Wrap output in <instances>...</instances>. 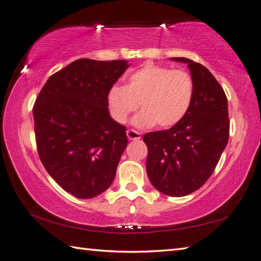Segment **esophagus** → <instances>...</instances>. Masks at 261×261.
<instances>
[{"label":"esophagus","mask_w":261,"mask_h":261,"mask_svg":"<svg viewBox=\"0 0 261 261\" xmlns=\"http://www.w3.org/2000/svg\"><path fill=\"white\" fill-rule=\"evenodd\" d=\"M126 136H127V138H129L130 140H139L140 137H141L138 131L132 130V129H129V130L126 131Z\"/></svg>","instance_id":"34e87169"}]
</instances>
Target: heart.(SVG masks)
Here are the masks:
<instances>
[{"label": "heart", "mask_w": 261, "mask_h": 261, "mask_svg": "<svg viewBox=\"0 0 261 261\" xmlns=\"http://www.w3.org/2000/svg\"><path fill=\"white\" fill-rule=\"evenodd\" d=\"M194 82L185 70L145 64L131 73L124 87L114 86L108 106L114 120L124 124L138 107L134 124L140 129H168L183 120L191 107Z\"/></svg>", "instance_id": "1"}]
</instances>
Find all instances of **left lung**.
Wrapping results in <instances>:
<instances>
[{"mask_svg": "<svg viewBox=\"0 0 261 261\" xmlns=\"http://www.w3.org/2000/svg\"><path fill=\"white\" fill-rule=\"evenodd\" d=\"M194 82V96L189 112L168 130L148 132L146 170L158 191L183 197L204 185L213 174L229 139L230 121L223 88L210 70L185 57Z\"/></svg>", "mask_w": 261, "mask_h": 261, "instance_id": "left-lung-1", "label": "left lung"}]
</instances>
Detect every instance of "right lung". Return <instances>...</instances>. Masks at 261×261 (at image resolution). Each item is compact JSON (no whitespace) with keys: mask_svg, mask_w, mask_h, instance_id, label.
Instances as JSON below:
<instances>
[{"mask_svg":"<svg viewBox=\"0 0 261 261\" xmlns=\"http://www.w3.org/2000/svg\"><path fill=\"white\" fill-rule=\"evenodd\" d=\"M129 67L124 60L81 59L48 78L33 107L39 158L55 182L81 199L113 183L127 145L110 117L108 93Z\"/></svg>","mask_w":261,"mask_h":261,"instance_id":"right-lung-1","label":"right lung"}]
</instances>
